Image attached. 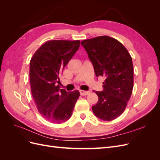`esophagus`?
<instances>
[{"label": "esophagus", "mask_w": 160, "mask_h": 160, "mask_svg": "<svg viewBox=\"0 0 160 160\" xmlns=\"http://www.w3.org/2000/svg\"><path fill=\"white\" fill-rule=\"evenodd\" d=\"M80 94L81 95H87L89 93V91H83V90H80Z\"/></svg>", "instance_id": "34e87169"}]
</instances>
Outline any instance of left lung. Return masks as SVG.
<instances>
[{"label": "left lung", "instance_id": "obj_1", "mask_svg": "<svg viewBox=\"0 0 160 160\" xmlns=\"http://www.w3.org/2000/svg\"><path fill=\"white\" fill-rule=\"evenodd\" d=\"M94 67L97 77L104 76L103 91H95L99 100L92 107L96 117L103 121L118 118L125 111L133 88V66L128 51L109 36L81 42Z\"/></svg>", "mask_w": 160, "mask_h": 160}]
</instances>
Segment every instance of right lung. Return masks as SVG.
I'll list each match as a JSON object with an SVG mask.
<instances>
[{
	"mask_svg": "<svg viewBox=\"0 0 160 160\" xmlns=\"http://www.w3.org/2000/svg\"><path fill=\"white\" fill-rule=\"evenodd\" d=\"M80 41L52 40L44 43L30 61L31 93L37 109L45 119L53 123L65 122L71 117L79 91L67 92L60 89L59 74L79 49Z\"/></svg>",
	"mask_w": 160,
	"mask_h": 160,
	"instance_id": "obj_1",
	"label": "right lung"
}]
</instances>
